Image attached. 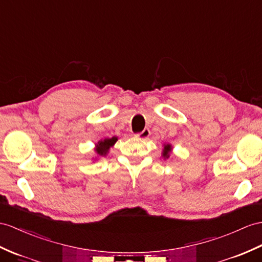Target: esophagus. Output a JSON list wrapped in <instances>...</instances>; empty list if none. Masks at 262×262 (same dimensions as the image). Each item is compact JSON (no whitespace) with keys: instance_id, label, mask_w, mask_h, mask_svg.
Here are the masks:
<instances>
[{"instance_id":"1","label":"esophagus","mask_w":262,"mask_h":262,"mask_svg":"<svg viewBox=\"0 0 262 262\" xmlns=\"http://www.w3.org/2000/svg\"><path fill=\"white\" fill-rule=\"evenodd\" d=\"M150 135H151L150 130H149V129H144L142 132L137 133L136 137H137L138 139H140V140H146V139H148V138L150 137Z\"/></svg>"}]
</instances>
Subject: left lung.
Listing matches in <instances>:
<instances>
[{
	"instance_id": "obj_1",
	"label": "left lung",
	"mask_w": 262,
	"mask_h": 262,
	"mask_svg": "<svg viewBox=\"0 0 262 262\" xmlns=\"http://www.w3.org/2000/svg\"><path fill=\"white\" fill-rule=\"evenodd\" d=\"M172 150V146L171 144H164V148H163V151H162V157L164 159H168L170 157V152Z\"/></svg>"
}]
</instances>
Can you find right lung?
Here are the masks:
<instances>
[{
    "label": "right lung",
    "mask_w": 262,
    "mask_h": 262,
    "mask_svg": "<svg viewBox=\"0 0 262 262\" xmlns=\"http://www.w3.org/2000/svg\"><path fill=\"white\" fill-rule=\"evenodd\" d=\"M117 141H118L117 137L101 140V141H99L97 144H95V152H97V155H99L100 157H105L107 155V152H109V149L111 146H113Z\"/></svg>",
    "instance_id": "right-lung-1"
}]
</instances>
